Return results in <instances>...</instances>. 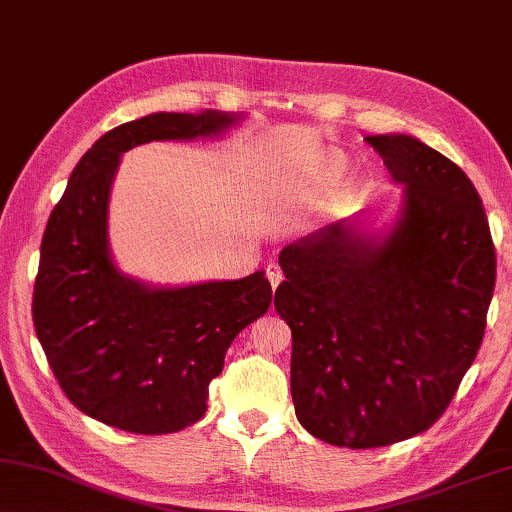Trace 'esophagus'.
Returning <instances> with one entry per match:
<instances>
[{"label":"esophagus","mask_w":512,"mask_h":512,"mask_svg":"<svg viewBox=\"0 0 512 512\" xmlns=\"http://www.w3.org/2000/svg\"><path fill=\"white\" fill-rule=\"evenodd\" d=\"M266 277H268V282H271V286H273V288L280 286V282L284 280V277H282V271H280V268H277L275 264H268V268H266Z\"/></svg>","instance_id":"34e87169"}]
</instances>
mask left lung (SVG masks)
Listing matches in <instances>:
<instances>
[{"label": "left lung", "mask_w": 512, "mask_h": 512, "mask_svg": "<svg viewBox=\"0 0 512 512\" xmlns=\"http://www.w3.org/2000/svg\"><path fill=\"white\" fill-rule=\"evenodd\" d=\"M405 185L385 241L342 224L286 246L275 309L293 333L295 414L315 439L383 448L439 421L481 347L497 257L457 163L412 136H369Z\"/></svg>", "instance_id": "8db88e82"}]
</instances>
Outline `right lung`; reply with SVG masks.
<instances>
[{"label":"right lung","instance_id":"right-lung-1","mask_svg":"<svg viewBox=\"0 0 512 512\" xmlns=\"http://www.w3.org/2000/svg\"><path fill=\"white\" fill-rule=\"evenodd\" d=\"M235 116L150 114L114 127L73 170L40 250L33 324L62 392L80 412L134 434H170L208 410L230 342L271 306L262 271L230 282L147 288L107 248L120 154L150 141L219 134Z\"/></svg>","mask_w":512,"mask_h":512}]
</instances>
